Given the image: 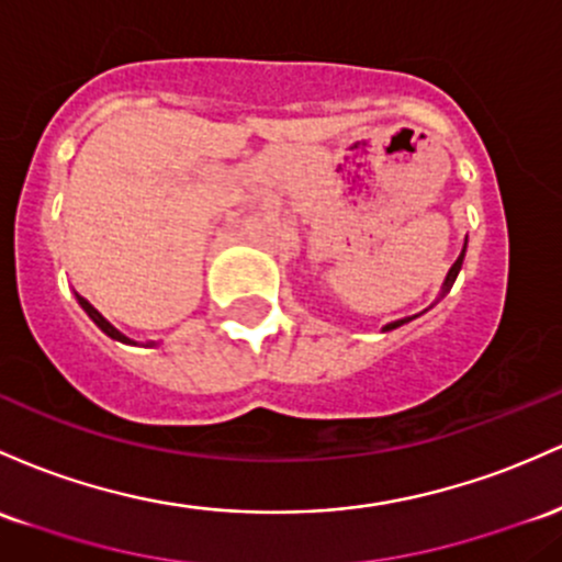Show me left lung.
I'll list each match as a JSON object with an SVG mask.
<instances>
[{
    "label": "left lung",
    "mask_w": 562,
    "mask_h": 562,
    "mask_svg": "<svg viewBox=\"0 0 562 562\" xmlns=\"http://www.w3.org/2000/svg\"><path fill=\"white\" fill-rule=\"evenodd\" d=\"M464 251H468V238H464V247H462V255L457 257V262L451 265L449 268V273H446V281H443V286H440V294H438V300H443L446 294L451 292V286H453V281H457V276H459V270H462V262H464ZM432 307V305H430ZM425 313V311H422ZM419 313V315H422ZM419 315H406V318H398V321H390V324H384L382 326V331H393V329H398V326H403V324H408V321H414V318H419Z\"/></svg>",
    "instance_id": "left-lung-1"
}]
</instances>
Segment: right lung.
I'll list each match as a JSON object with an SVG mask.
<instances>
[{"mask_svg": "<svg viewBox=\"0 0 562 562\" xmlns=\"http://www.w3.org/2000/svg\"><path fill=\"white\" fill-rule=\"evenodd\" d=\"M77 302H79V305H81V311H85L87 315H90V318L94 321V326H98V329L100 331H105V334H109V337L111 339H119V342H127V345H137L135 342V339H130L127 337V334H122V331H119L116 329V326H113L111 324V321H105L103 318V315H100V311H94V305H90V302H87L85 297H81V294H77ZM154 345H159V342H145V348H154Z\"/></svg>", "mask_w": 562, "mask_h": 562, "instance_id": "right-lung-1", "label": "right lung"}]
</instances>
